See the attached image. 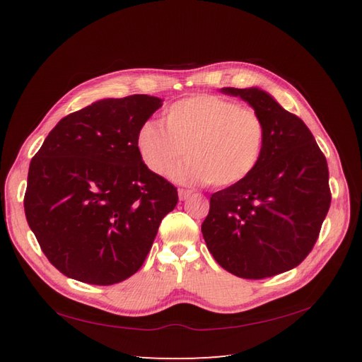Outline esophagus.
<instances>
[{"instance_id":"obj_1","label":"esophagus","mask_w":362,"mask_h":362,"mask_svg":"<svg viewBox=\"0 0 362 362\" xmlns=\"http://www.w3.org/2000/svg\"><path fill=\"white\" fill-rule=\"evenodd\" d=\"M191 194H193V191H189V189H179V199H180V201H187L188 197H191Z\"/></svg>"}]
</instances>
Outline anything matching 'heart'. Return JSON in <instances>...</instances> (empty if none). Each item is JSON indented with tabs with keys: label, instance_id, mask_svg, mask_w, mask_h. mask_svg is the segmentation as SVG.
Wrapping results in <instances>:
<instances>
[{
	"label": "heart",
	"instance_id": "1",
	"mask_svg": "<svg viewBox=\"0 0 362 362\" xmlns=\"http://www.w3.org/2000/svg\"><path fill=\"white\" fill-rule=\"evenodd\" d=\"M264 146L259 113L216 95L180 99L165 110L163 126L146 121L136 134V151L153 174L168 173L185 153L189 160L173 169V179L216 188L247 179Z\"/></svg>",
	"mask_w": 362,
	"mask_h": 362
}]
</instances>
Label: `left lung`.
<instances>
[{"label": "left lung", "mask_w": 362, "mask_h": 362, "mask_svg": "<svg viewBox=\"0 0 362 362\" xmlns=\"http://www.w3.org/2000/svg\"><path fill=\"white\" fill-rule=\"evenodd\" d=\"M259 113L266 146L255 171L210 197L202 235L236 276L266 279L294 269L317 241L332 194L328 166L310 129L258 87L221 88Z\"/></svg>", "instance_id": "1"}]
</instances>
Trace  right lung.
<instances>
[{
    "mask_svg": "<svg viewBox=\"0 0 362 362\" xmlns=\"http://www.w3.org/2000/svg\"><path fill=\"white\" fill-rule=\"evenodd\" d=\"M163 99H99L60 119L30 160L25 213L43 253L64 275L115 284L144 263L179 201L136 151V134Z\"/></svg>",
    "mask_w": 362,
    "mask_h": 362,
    "instance_id": "right-lung-1",
    "label": "right lung"
}]
</instances>
